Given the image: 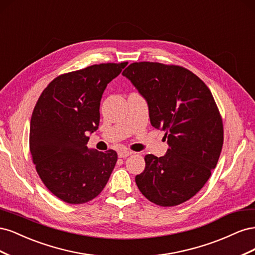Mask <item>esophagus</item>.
<instances>
[{"mask_svg": "<svg viewBox=\"0 0 255 255\" xmlns=\"http://www.w3.org/2000/svg\"><path fill=\"white\" fill-rule=\"evenodd\" d=\"M133 153H134V152L129 151V150H121V151L118 152V156L121 157V158H123V157H127V156L132 155Z\"/></svg>", "mask_w": 255, "mask_h": 255, "instance_id": "obj_1", "label": "esophagus"}]
</instances>
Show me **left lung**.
<instances>
[{
  "instance_id": "left-lung-1",
  "label": "left lung",
  "mask_w": 255,
  "mask_h": 255,
  "mask_svg": "<svg viewBox=\"0 0 255 255\" xmlns=\"http://www.w3.org/2000/svg\"><path fill=\"white\" fill-rule=\"evenodd\" d=\"M126 76L145 99L152 127L165 132L164 156H144L135 181L149 201L179 205L194 197L210 179L223 144V126L211 90L180 66L130 64Z\"/></svg>"
}]
</instances>
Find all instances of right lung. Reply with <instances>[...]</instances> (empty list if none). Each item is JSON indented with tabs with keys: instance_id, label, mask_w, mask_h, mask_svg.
Listing matches in <instances>:
<instances>
[{
	"instance_id": "1",
	"label": "right lung",
	"mask_w": 255,
	"mask_h": 255,
	"mask_svg": "<svg viewBox=\"0 0 255 255\" xmlns=\"http://www.w3.org/2000/svg\"><path fill=\"white\" fill-rule=\"evenodd\" d=\"M128 63L100 64L61 74L45 88L30 118L29 150L37 173L64 202L82 204L103 190L117 152L88 149L98 129L100 102Z\"/></svg>"
}]
</instances>
